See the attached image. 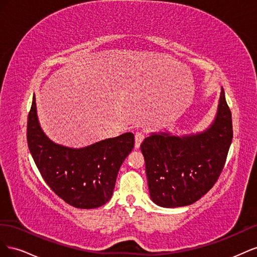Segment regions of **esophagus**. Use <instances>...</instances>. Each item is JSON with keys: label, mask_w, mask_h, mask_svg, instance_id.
<instances>
[{"label": "esophagus", "mask_w": 257, "mask_h": 257, "mask_svg": "<svg viewBox=\"0 0 257 257\" xmlns=\"http://www.w3.org/2000/svg\"><path fill=\"white\" fill-rule=\"evenodd\" d=\"M144 139H145V135L143 132H137V133H135V148L136 149H138V148L141 147Z\"/></svg>", "instance_id": "esophagus-1"}]
</instances>
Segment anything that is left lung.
Returning a JSON list of instances; mask_svg holds the SVG:
<instances>
[{"label":"left lung","mask_w":257,"mask_h":257,"mask_svg":"<svg viewBox=\"0 0 257 257\" xmlns=\"http://www.w3.org/2000/svg\"><path fill=\"white\" fill-rule=\"evenodd\" d=\"M232 139L231 113L224 89L214 120L203 132L177 136L154 132L141 146L150 198L163 208L189 206L216 182Z\"/></svg>","instance_id":"1"}]
</instances>
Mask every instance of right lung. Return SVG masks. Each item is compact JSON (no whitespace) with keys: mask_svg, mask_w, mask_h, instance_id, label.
Segmentation results:
<instances>
[{"mask_svg":"<svg viewBox=\"0 0 257 257\" xmlns=\"http://www.w3.org/2000/svg\"><path fill=\"white\" fill-rule=\"evenodd\" d=\"M28 146L50 189L75 208L93 209L112 196L119 169L134 148V134L125 133L83 148L52 142L37 116L35 95L28 116Z\"/></svg>","mask_w":257,"mask_h":257,"instance_id":"obj_1","label":"right lung"}]
</instances>
